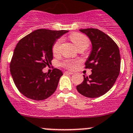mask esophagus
Instances as JSON below:
<instances>
[{
	"mask_svg": "<svg viewBox=\"0 0 133 133\" xmlns=\"http://www.w3.org/2000/svg\"><path fill=\"white\" fill-rule=\"evenodd\" d=\"M64 73L68 74V75H72V74H73V72H69V71H65V72H64Z\"/></svg>",
	"mask_w": 133,
	"mask_h": 133,
	"instance_id": "obj_1",
	"label": "esophagus"
}]
</instances>
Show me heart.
<instances>
[{"mask_svg": "<svg viewBox=\"0 0 133 133\" xmlns=\"http://www.w3.org/2000/svg\"><path fill=\"white\" fill-rule=\"evenodd\" d=\"M69 38L78 50H81V49L85 50V49L89 47V38L83 34L75 32V33H72V35H70ZM61 44H62V40L58 39L55 42V44L52 46V53L55 55H57L60 52ZM75 64H76V62H75V61H65L63 63H61V65L66 68H68V69H72L75 66Z\"/></svg>", "mask_w": 133, "mask_h": 133, "instance_id": "obj_1", "label": "heart"}]
</instances>
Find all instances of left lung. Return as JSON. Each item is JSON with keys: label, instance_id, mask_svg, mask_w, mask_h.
Here are the masks:
<instances>
[{"label": "left lung", "instance_id": "1", "mask_svg": "<svg viewBox=\"0 0 133 133\" xmlns=\"http://www.w3.org/2000/svg\"><path fill=\"white\" fill-rule=\"evenodd\" d=\"M90 38L92 50L85 63V69L92 74L84 77L77 86L78 92L88 98H97L107 92L118 78L121 69L119 49L107 34L97 29H80Z\"/></svg>", "mask_w": 133, "mask_h": 133}]
</instances>
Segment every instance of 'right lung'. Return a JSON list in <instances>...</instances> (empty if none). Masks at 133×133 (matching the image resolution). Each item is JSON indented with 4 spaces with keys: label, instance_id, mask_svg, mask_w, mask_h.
Returning a JSON list of instances; mask_svg holds the SVG:
<instances>
[{
    "label": "right lung",
    "instance_id": "right-lung-1",
    "mask_svg": "<svg viewBox=\"0 0 133 133\" xmlns=\"http://www.w3.org/2000/svg\"><path fill=\"white\" fill-rule=\"evenodd\" d=\"M68 32L38 29L17 43L10 70L16 88L26 97L42 101L55 92L63 72L54 69L51 73H44L43 69L51 64L52 48L56 39Z\"/></svg>",
    "mask_w": 133,
    "mask_h": 133
}]
</instances>
